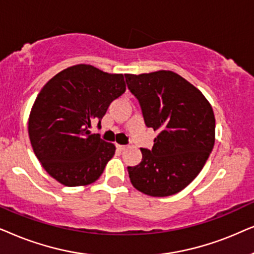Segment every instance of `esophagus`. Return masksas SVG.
I'll use <instances>...</instances> for the list:
<instances>
[{
	"instance_id": "obj_1",
	"label": "esophagus",
	"mask_w": 254,
	"mask_h": 254,
	"mask_svg": "<svg viewBox=\"0 0 254 254\" xmlns=\"http://www.w3.org/2000/svg\"><path fill=\"white\" fill-rule=\"evenodd\" d=\"M116 147H117L118 151H124L125 148H127V146H125V145H120V144H116Z\"/></svg>"
}]
</instances>
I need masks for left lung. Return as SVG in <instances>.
Instances as JSON below:
<instances>
[{
  "instance_id": "obj_1",
  "label": "left lung",
  "mask_w": 254,
  "mask_h": 254,
  "mask_svg": "<svg viewBox=\"0 0 254 254\" xmlns=\"http://www.w3.org/2000/svg\"><path fill=\"white\" fill-rule=\"evenodd\" d=\"M147 127L158 131L153 147L127 167L131 184L144 194L164 197L187 187L203 168L215 144V116L197 88L172 72L125 74Z\"/></svg>"
}]
</instances>
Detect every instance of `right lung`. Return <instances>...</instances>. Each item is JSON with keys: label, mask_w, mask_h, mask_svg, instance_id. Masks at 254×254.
Segmentation results:
<instances>
[{"label": "right lung", "mask_w": 254, "mask_h": 254, "mask_svg": "<svg viewBox=\"0 0 254 254\" xmlns=\"http://www.w3.org/2000/svg\"><path fill=\"white\" fill-rule=\"evenodd\" d=\"M123 74L75 65L54 75L33 103L29 137L33 152L51 177L67 187L95 182L114 157V144L90 133L114 100L125 92Z\"/></svg>", "instance_id": "obj_1"}]
</instances>
